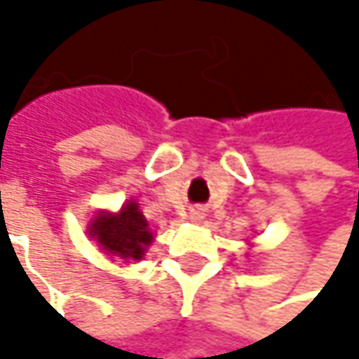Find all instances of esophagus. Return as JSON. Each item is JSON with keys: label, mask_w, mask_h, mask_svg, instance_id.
I'll use <instances>...</instances> for the list:
<instances>
[{"label": "esophagus", "mask_w": 359, "mask_h": 359, "mask_svg": "<svg viewBox=\"0 0 359 359\" xmlns=\"http://www.w3.org/2000/svg\"><path fill=\"white\" fill-rule=\"evenodd\" d=\"M203 216H205L203 208H193V210L189 212V220H191V222H201Z\"/></svg>", "instance_id": "obj_1"}]
</instances>
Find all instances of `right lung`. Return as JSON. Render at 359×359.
Instances as JSON below:
<instances>
[{"label": "right lung", "instance_id": "obj_1", "mask_svg": "<svg viewBox=\"0 0 359 359\" xmlns=\"http://www.w3.org/2000/svg\"><path fill=\"white\" fill-rule=\"evenodd\" d=\"M89 237L111 257L130 262L141 259L154 241L149 224L137 201H126L120 212H100L89 224Z\"/></svg>", "mask_w": 359, "mask_h": 359}]
</instances>
